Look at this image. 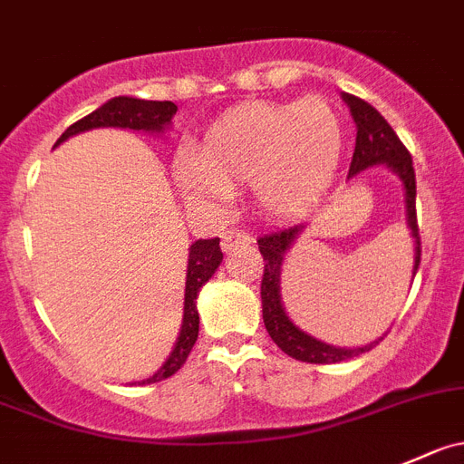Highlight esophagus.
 <instances>
[{"mask_svg": "<svg viewBox=\"0 0 464 464\" xmlns=\"http://www.w3.org/2000/svg\"><path fill=\"white\" fill-rule=\"evenodd\" d=\"M251 245V236L245 231H227L222 236V249L224 251H233L237 246H246Z\"/></svg>", "mask_w": 464, "mask_h": 464, "instance_id": "obj_1", "label": "esophagus"}]
</instances>
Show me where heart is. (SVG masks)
<instances>
[{
    "label": "heart",
    "instance_id": "1",
    "mask_svg": "<svg viewBox=\"0 0 464 464\" xmlns=\"http://www.w3.org/2000/svg\"><path fill=\"white\" fill-rule=\"evenodd\" d=\"M342 150L344 122L324 99L246 103L206 131L199 154L179 156L174 179L195 204H227L233 181H249L260 213L292 218L326 192Z\"/></svg>",
    "mask_w": 464,
    "mask_h": 464
}]
</instances>
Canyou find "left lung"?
I'll use <instances>...</instances> for the list:
<instances>
[{
    "label": "left lung",
    "instance_id": "obj_1",
    "mask_svg": "<svg viewBox=\"0 0 464 464\" xmlns=\"http://www.w3.org/2000/svg\"><path fill=\"white\" fill-rule=\"evenodd\" d=\"M342 99L352 111V118L356 122V150H353L352 168H349V179L356 174L365 172L367 168L374 165H385L392 169L403 183V192H406V222L415 240V265H412V278H415L417 269H420L421 260V242H420V227H417V210H415V169H412V159L394 129L385 122V118L370 106L362 99L353 97L349 92H342ZM305 224H295V227L276 228L272 233H265L258 237V249L265 258V272L263 283H260V299H263V322L267 328L269 337L276 342V346L283 353L292 356L295 361L301 362H314V365H328V362H342L349 358H356L361 353L370 352L372 346L379 344V340L370 342L358 349H344V346H333L326 342L317 340V337L308 335L301 331L290 317H287L285 308H283L281 299V274L283 263H285L287 251L296 242V237L304 233Z\"/></svg>",
    "mask_w": 464,
    "mask_h": 464
}]
</instances>
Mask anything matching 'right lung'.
<instances>
[{
  "label": "right lung",
  "instance_id": "obj_1",
  "mask_svg": "<svg viewBox=\"0 0 464 464\" xmlns=\"http://www.w3.org/2000/svg\"><path fill=\"white\" fill-rule=\"evenodd\" d=\"M177 115V103L172 102H147L138 97H112L106 103L85 115L83 120L72 124L65 133L56 140L58 147L67 138L76 133L92 131V129H131V131L151 133V136H163L172 127V118ZM224 254L219 249V237L213 240H197L190 245V256H188V272H186V296H183V322L179 331L177 342H174L172 353L163 362L154 376L142 381L147 383H159V381L169 379L183 367V362L190 356L195 346L197 335H199V313H197V296L201 287L208 283V278L218 272Z\"/></svg>",
  "mask_w": 464,
  "mask_h": 464
}]
</instances>
